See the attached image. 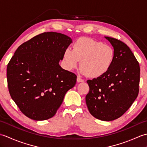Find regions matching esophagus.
I'll list each match as a JSON object with an SVG mask.
<instances>
[{
	"mask_svg": "<svg viewBox=\"0 0 147 147\" xmlns=\"http://www.w3.org/2000/svg\"><path fill=\"white\" fill-rule=\"evenodd\" d=\"M83 81H84V80H83V79L81 78H80V76H78V77H77V82H78V83H80V82H83Z\"/></svg>",
	"mask_w": 147,
	"mask_h": 147,
	"instance_id": "obj_1",
	"label": "esophagus"
}]
</instances>
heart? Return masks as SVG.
Wrapping results in <instances>:
<instances>
[{"instance_id": "obj_1", "label": "heart", "mask_w": 147, "mask_h": 147, "mask_svg": "<svg viewBox=\"0 0 147 147\" xmlns=\"http://www.w3.org/2000/svg\"><path fill=\"white\" fill-rule=\"evenodd\" d=\"M115 59V51L111 45L104 44L90 38H80L67 49L64 54L68 69L78 67L81 61V71L91 78L104 75L112 66Z\"/></svg>"}]
</instances>
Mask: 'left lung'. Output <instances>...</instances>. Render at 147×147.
<instances>
[{
  "label": "left lung",
  "mask_w": 147,
  "mask_h": 147,
  "mask_svg": "<svg viewBox=\"0 0 147 147\" xmlns=\"http://www.w3.org/2000/svg\"><path fill=\"white\" fill-rule=\"evenodd\" d=\"M115 51L112 66L104 75L88 80L86 104L98 119L110 121L128 110L139 92L140 67L129 47L121 40L105 36Z\"/></svg>",
  "instance_id": "obj_1"
}]
</instances>
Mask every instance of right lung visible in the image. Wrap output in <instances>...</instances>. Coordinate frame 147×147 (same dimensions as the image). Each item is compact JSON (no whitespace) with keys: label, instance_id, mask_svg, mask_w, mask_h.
Instances as JSON below:
<instances>
[{"label":"right lung","instance_id":"obj_1","mask_svg":"<svg viewBox=\"0 0 147 147\" xmlns=\"http://www.w3.org/2000/svg\"><path fill=\"white\" fill-rule=\"evenodd\" d=\"M72 40L60 33L45 32L21 44L7 67L12 99L26 117L35 121L52 117L77 76L59 64Z\"/></svg>","mask_w":147,"mask_h":147}]
</instances>
